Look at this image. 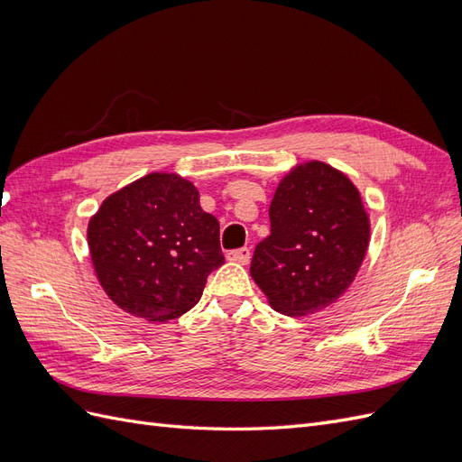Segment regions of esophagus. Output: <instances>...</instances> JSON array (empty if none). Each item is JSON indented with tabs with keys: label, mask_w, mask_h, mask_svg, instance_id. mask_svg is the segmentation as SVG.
Listing matches in <instances>:
<instances>
[{
	"label": "esophagus",
	"mask_w": 462,
	"mask_h": 462,
	"mask_svg": "<svg viewBox=\"0 0 462 462\" xmlns=\"http://www.w3.org/2000/svg\"><path fill=\"white\" fill-rule=\"evenodd\" d=\"M226 258L229 260V262H236V263H248V260H250V248H246V246H243V248H236V250H231V253H227L226 254Z\"/></svg>",
	"instance_id": "1"
}]
</instances>
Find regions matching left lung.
Masks as SVG:
<instances>
[{
	"label": "left lung",
	"mask_w": 462,
	"mask_h": 462,
	"mask_svg": "<svg viewBox=\"0 0 462 462\" xmlns=\"http://www.w3.org/2000/svg\"><path fill=\"white\" fill-rule=\"evenodd\" d=\"M270 223L250 275L272 309L300 318L341 299L370 245V216L353 180L326 162L297 163L277 183Z\"/></svg>",
	"instance_id": "left-lung-1"
}]
</instances>
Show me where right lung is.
Wrapping results in <instances>:
<instances>
[{
  "instance_id": "obj_1",
  "label": "right lung",
  "mask_w": 462,
  "mask_h": 462,
  "mask_svg": "<svg viewBox=\"0 0 462 462\" xmlns=\"http://www.w3.org/2000/svg\"><path fill=\"white\" fill-rule=\"evenodd\" d=\"M87 236L106 295L148 321L189 312L223 263L219 221L202 209L199 189L177 173L153 171L109 194Z\"/></svg>"
}]
</instances>
